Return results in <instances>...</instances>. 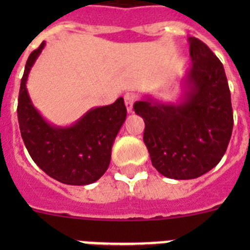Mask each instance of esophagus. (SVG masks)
<instances>
[{"label":"esophagus","mask_w":250,"mask_h":250,"mask_svg":"<svg viewBox=\"0 0 250 250\" xmlns=\"http://www.w3.org/2000/svg\"><path fill=\"white\" fill-rule=\"evenodd\" d=\"M124 100H125V106H126L127 112H131L132 105H134V103H135L136 100L135 94H126L125 96H124Z\"/></svg>","instance_id":"obj_1"}]
</instances>
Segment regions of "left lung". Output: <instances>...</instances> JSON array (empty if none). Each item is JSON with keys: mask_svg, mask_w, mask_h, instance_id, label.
Here are the masks:
<instances>
[{"mask_svg": "<svg viewBox=\"0 0 250 250\" xmlns=\"http://www.w3.org/2000/svg\"><path fill=\"white\" fill-rule=\"evenodd\" d=\"M191 66L179 104L147 98L134 104L144 119V143L152 167L176 180L202 176L227 151L233 131L230 90L224 67L213 51L189 37Z\"/></svg>", "mask_w": 250, "mask_h": 250, "instance_id": "obj_1", "label": "left lung"}]
</instances>
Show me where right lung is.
<instances>
[{
  "mask_svg": "<svg viewBox=\"0 0 250 250\" xmlns=\"http://www.w3.org/2000/svg\"><path fill=\"white\" fill-rule=\"evenodd\" d=\"M43 41L28 56L19 94V118L22 140L32 160L48 176L68 185H87L105 174L111 159V147L126 119L124 99L89 110L70 126H55L37 111L26 83Z\"/></svg>",
  "mask_w": 250,
  "mask_h": 250,
  "instance_id": "add662e5",
  "label": "right lung"
}]
</instances>
